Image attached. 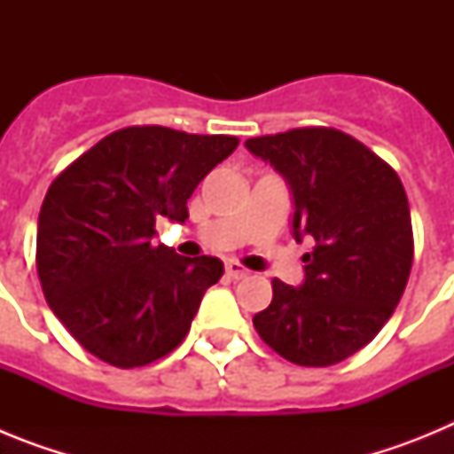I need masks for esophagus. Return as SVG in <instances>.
<instances>
[{
  "label": "esophagus",
  "instance_id": "1",
  "mask_svg": "<svg viewBox=\"0 0 454 454\" xmlns=\"http://www.w3.org/2000/svg\"><path fill=\"white\" fill-rule=\"evenodd\" d=\"M224 272H227V277H230V279H243V277L250 275V270L240 266L239 262H230V263H227V266H224Z\"/></svg>",
  "mask_w": 454,
  "mask_h": 454
}]
</instances>
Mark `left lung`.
Here are the masks:
<instances>
[{"label":"left lung","instance_id":"left-lung-1","mask_svg":"<svg viewBox=\"0 0 454 454\" xmlns=\"http://www.w3.org/2000/svg\"><path fill=\"white\" fill-rule=\"evenodd\" d=\"M293 195V236L314 239L300 286L272 279L252 318L268 346L298 366H332L362 350L407 286L414 236L400 177L364 143L327 127L246 140Z\"/></svg>","mask_w":454,"mask_h":454}]
</instances>
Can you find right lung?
I'll return each mask as SVG.
<instances>
[{
    "label": "right lung",
    "mask_w": 454,
    "mask_h": 454,
    "mask_svg": "<svg viewBox=\"0 0 454 454\" xmlns=\"http://www.w3.org/2000/svg\"><path fill=\"white\" fill-rule=\"evenodd\" d=\"M236 145L234 136L127 127L51 182L38 218L40 286L90 355L118 368L145 366L188 334L223 262L154 247V224L186 223L192 191Z\"/></svg>",
    "instance_id": "1"
}]
</instances>
